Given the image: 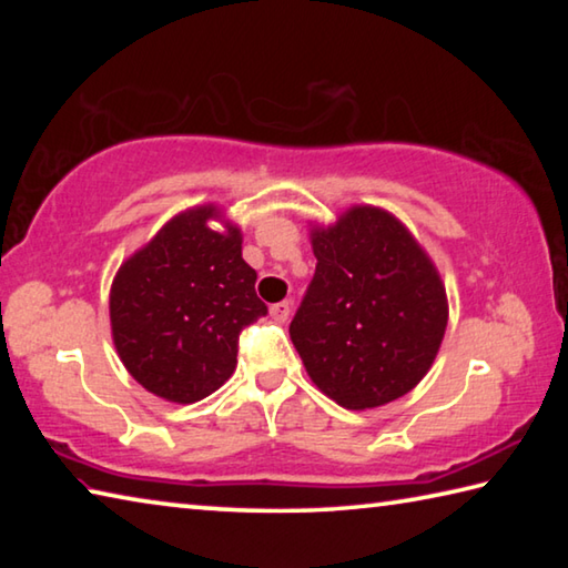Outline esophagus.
Segmentation results:
<instances>
[{
    "mask_svg": "<svg viewBox=\"0 0 568 568\" xmlns=\"http://www.w3.org/2000/svg\"><path fill=\"white\" fill-rule=\"evenodd\" d=\"M271 315H273V321H277V323H285V321H287V315H291V303L283 301V303H275V305H271Z\"/></svg>",
    "mask_w": 568,
    "mask_h": 568,
    "instance_id": "obj_1",
    "label": "esophagus"
}]
</instances>
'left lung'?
<instances>
[{
	"instance_id": "1",
	"label": "left lung",
	"mask_w": 568,
	"mask_h": 568,
	"mask_svg": "<svg viewBox=\"0 0 568 568\" xmlns=\"http://www.w3.org/2000/svg\"><path fill=\"white\" fill-rule=\"evenodd\" d=\"M313 281L291 323L307 376L343 408H376L426 376L448 305L434 263L396 217L353 207L313 233Z\"/></svg>"
}]
</instances>
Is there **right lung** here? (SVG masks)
I'll return each instance as SVG.
<instances>
[{
  "label": "right lung",
  "instance_id": "right-lung-1",
  "mask_svg": "<svg viewBox=\"0 0 568 568\" xmlns=\"http://www.w3.org/2000/svg\"><path fill=\"white\" fill-rule=\"evenodd\" d=\"M213 207L178 215L120 267L112 338L130 376L155 396L195 403L233 376L240 333L267 315L237 227H207Z\"/></svg>",
  "mask_w": 568,
  "mask_h": 568
}]
</instances>
